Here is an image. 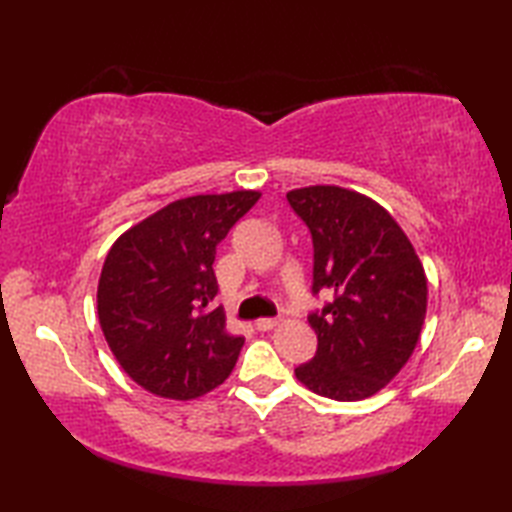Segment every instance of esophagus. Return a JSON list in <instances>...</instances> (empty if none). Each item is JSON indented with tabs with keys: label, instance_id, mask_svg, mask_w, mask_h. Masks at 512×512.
Segmentation results:
<instances>
[{
	"label": "esophagus",
	"instance_id": "esophagus-1",
	"mask_svg": "<svg viewBox=\"0 0 512 512\" xmlns=\"http://www.w3.org/2000/svg\"><path fill=\"white\" fill-rule=\"evenodd\" d=\"M275 325H279V319H259V321H255V328H257L259 332L273 330Z\"/></svg>",
	"mask_w": 512,
	"mask_h": 512
}]
</instances>
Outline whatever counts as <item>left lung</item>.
I'll return each instance as SVG.
<instances>
[{"label": "left lung", "instance_id": "8db88e82", "mask_svg": "<svg viewBox=\"0 0 512 512\" xmlns=\"http://www.w3.org/2000/svg\"><path fill=\"white\" fill-rule=\"evenodd\" d=\"M312 237L308 314L317 354L295 369L314 394L350 402L383 389L409 361L427 314V277L407 235L383 206L341 187L290 191Z\"/></svg>", "mask_w": 512, "mask_h": 512}]
</instances>
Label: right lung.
<instances>
[{
  "mask_svg": "<svg viewBox=\"0 0 512 512\" xmlns=\"http://www.w3.org/2000/svg\"><path fill=\"white\" fill-rule=\"evenodd\" d=\"M257 191L171 202L116 239L96 292L105 341L129 378L162 398L191 400L233 372L242 336L224 328L215 248Z\"/></svg>",
  "mask_w": 512,
  "mask_h": 512,
  "instance_id": "right-lung-1",
  "label": "right lung"
}]
</instances>
